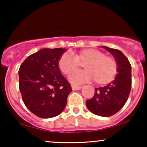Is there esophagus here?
<instances>
[{"instance_id": "1", "label": "esophagus", "mask_w": 147, "mask_h": 147, "mask_svg": "<svg viewBox=\"0 0 147 147\" xmlns=\"http://www.w3.org/2000/svg\"><path fill=\"white\" fill-rule=\"evenodd\" d=\"M82 86H75V85H72V89L73 90H79L82 88Z\"/></svg>"}]
</instances>
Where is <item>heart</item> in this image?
<instances>
[{
    "mask_svg": "<svg viewBox=\"0 0 147 147\" xmlns=\"http://www.w3.org/2000/svg\"><path fill=\"white\" fill-rule=\"evenodd\" d=\"M61 71L70 75L84 65L85 71L72 74L69 80L74 84H82L95 79L96 84L105 85L113 80L117 72V63L113 57L106 56L100 50L87 48L72 55L65 52L59 60Z\"/></svg>",
    "mask_w": 147,
    "mask_h": 147,
    "instance_id": "heart-1",
    "label": "heart"
}]
</instances>
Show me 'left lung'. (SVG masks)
<instances>
[{
    "instance_id": "8db88e82",
    "label": "left lung",
    "mask_w": 147,
    "mask_h": 147,
    "mask_svg": "<svg viewBox=\"0 0 147 147\" xmlns=\"http://www.w3.org/2000/svg\"><path fill=\"white\" fill-rule=\"evenodd\" d=\"M113 56L117 63V72L112 82L104 87L95 88L92 98L86 104L92 113L102 117L115 114L124 106L131 89V65L120 50L102 46Z\"/></svg>"
}]
</instances>
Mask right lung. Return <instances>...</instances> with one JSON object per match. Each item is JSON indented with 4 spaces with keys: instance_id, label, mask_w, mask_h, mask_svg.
<instances>
[{
    "instance_id": "1",
    "label": "right lung",
    "mask_w": 147,
    "mask_h": 147,
    "mask_svg": "<svg viewBox=\"0 0 147 147\" xmlns=\"http://www.w3.org/2000/svg\"><path fill=\"white\" fill-rule=\"evenodd\" d=\"M63 48H43L20 66L19 89L25 105L41 118H51L65 109L71 86L62 75L59 60Z\"/></svg>"
}]
</instances>
